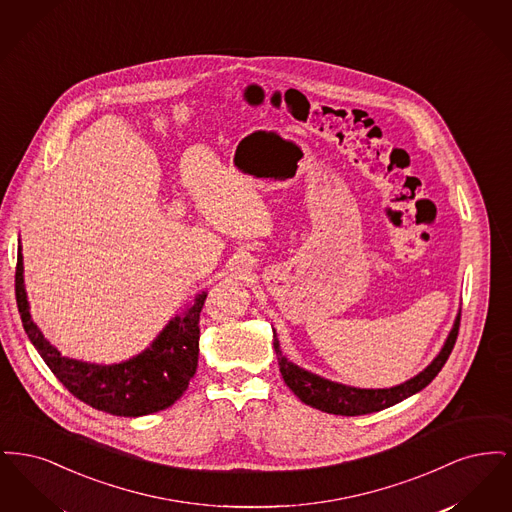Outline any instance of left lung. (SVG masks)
Returning a JSON list of instances; mask_svg holds the SVG:
<instances>
[{
  "mask_svg": "<svg viewBox=\"0 0 512 512\" xmlns=\"http://www.w3.org/2000/svg\"><path fill=\"white\" fill-rule=\"evenodd\" d=\"M459 326H461V313L453 324V330L449 332L447 340L443 343L438 357L426 366L420 374H416L411 380L386 388V390H361V388H351V386H343L338 382H330L326 378H320L317 374L303 370L297 365H293L292 361H288L282 355L278 338L274 336V351L278 357V365L284 382L288 384V388L309 407H315L318 411L324 413L341 414V416H359V414L378 413L384 411L391 405L411 397L414 393L424 390L436 376L443 365L447 363L455 341L459 336Z\"/></svg>",
  "mask_w": 512,
  "mask_h": 512,
  "instance_id": "obj_1",
  "label": "left lung"
}]
</instances>
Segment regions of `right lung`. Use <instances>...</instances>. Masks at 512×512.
<instances>
[{
    "mask_svg": "<svg viewBox=\"0 0 512 512\" xmlns=\"http://www.w3.org/2000/svg\"><path fill=\"white\" fill-rule=\"evenodd\" d=\"M15 295L26 336L57 380L86 405L115 416H144L174 405L188 390L199 357V313L207 292L180 317L172 318L144 353L119 365H94L63 357L38 330L28 311L23 253L19 245Z\"/></svg>",
    "mask_w": 512,
    "mask_h": 512,
    "instance_id": "add662e5",
    "label": "right lung"
}]
</instances>
